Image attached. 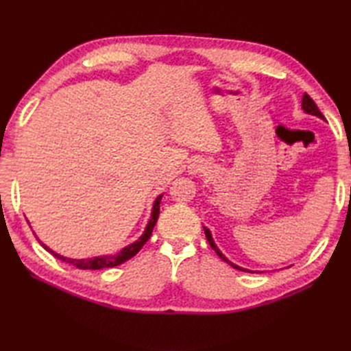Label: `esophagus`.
Returning a JSON list of instances; mask_svg holds the SVG:
<instances>
[{"instance_id":"obj_1","label":"esophagus","mask_w":351,"mask_h":351,"mask_svg":"<svg viewBox=\"0 0 351 351\" xmlns=\"http://www.w3.org/2000/svg\"><path fill=\"white\" fill-rule=\"evenodd\" d=\"M189 173L196 175V173H206L210 170V166H208L206 160L204 158H193L189 162Z\"/></svg>"}]
</instances>
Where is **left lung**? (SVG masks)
Listing matches in <instances>:
<instances>
[{
    "instance_id": "left-lung-1",
    "label": "left lung",
    "mask_w": 351,
    "mask_h": 351,
    "mask_svg": "<svg viewBox=\"0 0 351 351\" xmlns=\"http://www.w3.org/2000/svg\"><path fill=\"white\" fill-rule=\"evenodd\" d=\"M302 108H303V111H304V113H306V114L317 116V117L322 119V121H324V116L322 114V111L318 110L317 104H315L314 101H312V98H311V96H309L308 93H304V95H303V98H302ZM204 230H205V237H206L208 243H210V245L213 247V250H214L215 253H217V255L220 256V259H221V261H225L226 264H229L230 267H234L235 270H240V271H249V273H256V271H252V270H249V268H244V267H240V265L234 264L232 261H229L225 255H223L221 250L217 247V244L214 243V240H213V235H211V230L208 229V228H205V226H204Z\"/></svg>"
}]
</instances>
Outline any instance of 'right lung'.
<instances>
[{
    "label": "right lung",
    "mask_w": 351,
    "mask_h": 351,
    "mask_svg": "<svg viewBox=\"0 0 351 351\" xmlns=\"http://www.w3.org/2000/svg\"><path fill=\"white\" fill-rule=\"evenodd\" d=\"M161 197H162V193L161 195L156 196V199L154 200V205H152V213H151V219H149L147 225L143 230V234L140 235L138 240H136L134 243L128 244L126 247H123L122 250H119L117 253H114V255H102V256H93V258H86V259H73V258H66L63 255H58V253H56L54 250H51L47 244H43L39 237H37L33 234L34 237L37 238V241L40 243L42 247L49 252L52 256H56L57 259L63 261V263H68V264H72L75 265L77 268H81V270H101V268H108V267H116V265H121L123 264L125 261L131 259L134 255H137L138 250L143 247V244L149 240V237H151L152 234V229L155 226L156 220H158V214H160V204H161ZM28 221V220H27ZM29 223V221H28Z\"/></svg>",
    "instance_id": "add662e5"
}]
</instances>
